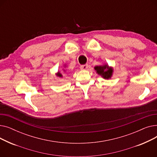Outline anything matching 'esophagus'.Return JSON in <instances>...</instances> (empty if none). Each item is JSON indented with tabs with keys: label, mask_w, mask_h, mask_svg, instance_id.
<instances>
[{
	"label": "esophagus",
	"mask_w": 157,
	"mask_h": 157,
	"mask_svg": "<svg viewBox=\"0 0 157 157\" xmlns=\"http://www.w3.org/2000/svg\"><path fill=\"white\" fill-rule=\"evenodd\" d=\"M88 68V65H82L80 66V69L81 70H86Z\"/></svg>",
	"instance_id": "34e87169"
}]
</instances>
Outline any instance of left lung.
Returning a JSON list of instances; mask_svg holds the SVG:
<instances>
[{"label": "left lung", "mask_w": 157, "mask_h": 157, "mask_svg": "<svg viewBox=\"0 0 157 157\" xmlns=\"http://www.w3.org/2000/svg\"><path fill=\"white\" fill-rule=\"evenodd\" d=\"M95 72L98 75L105 79H111L113 76L114 69L113 67H111L108 63H103L102 65H97L94 67Z\"/></svg>", "instance_id": "left-lung-1"}]
</instances>
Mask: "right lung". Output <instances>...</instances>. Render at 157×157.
Wrapping results in <instances>:
<instances>
[{"mask_svg": "<svg viewBox=\"0 0 157 157\" xmlns=\"http://www.w3.org/2000/svg\"><path fill=\"white\" fill-rule=\"evenodd\" d=\"M64 67H67V66H66V63H65V64H64ZM63 71H64V72H65V70H64V69H63ZM55 75H56L57 77L61 78L63 77V75H62V74L59 71H58V72L55 74Z\"/></svg>", "mask_w": 157, "mask_h": 157, "instance_id": "right-lung-1", "label": "right lung"}]
</instances>
